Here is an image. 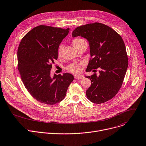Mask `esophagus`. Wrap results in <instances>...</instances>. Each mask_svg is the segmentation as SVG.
Instances as JSON below:
<instances>
[{"label":"esophagus","mask_w":146,"mask_h":146,"mask_svg":"<svg viewBox=\"0 0 146 146\" xmlns=\"http://www.w3.org/2000/svg\"><path fill=\"white\" fill-rule=\"evenodd\" d=\"M74 78L76 80H80V79L84 78V76L82 75H77V76H74Z\"/></svg>","instance_id":"obj_1"}]
</instances>
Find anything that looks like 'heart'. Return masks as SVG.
Returning a JSON list of instances; mask_svg holds the SVG:
<instances>
[{"label":"heart","mask_w":146,"mask_h":146,"mask_svg":"<svg viewBox=\"0 0 146 146\" xmlns=\"http://www.w3.org/2000/svg\"><path fill=\"white\" fill-rule=\"evenodd\" d=\"M84 41H85L84 39L80 38H77L74 39L72 41V44L74 46V47L76 49L79 45H80L82 43H83ZM63 49V45H60L59 46L58 50V55L59 57H60L62 55V50ZM67 69L69 72L74 73V74H77L80 73L81 71V66L78 63H72L70 64L68 67L67 68Z\"/></svg>","instance_id":"1"}]
</instances>
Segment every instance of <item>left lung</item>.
<instances>
[{
    "label": "left lung",
    "instance_id": "1",
    "mask_svg": "<svg viewBox=\"0 0 146 146\" xmlns=\"http://www.w3.org/2000/svg\"><path fill=\"white\" fill-rule=\"evenodd\" d=\"M72 36H81L89 42L91 59L86 72L100 69L98 76L96 73L86 76L91 82L86 91L87 98L97 104L111 100L120 90L128 66L122 38L109 26L97 22L77 27Z\"/></svg>",
    "mask_w": 146,
    "mask_h": 146
}]
</instances>
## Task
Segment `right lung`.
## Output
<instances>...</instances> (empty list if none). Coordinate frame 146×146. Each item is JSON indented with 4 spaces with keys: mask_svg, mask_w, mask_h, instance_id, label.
<instances>
[{
    "mask_svg": "<svg viewBox=\"0 0 146 146\" xmlns=\"http://www.w3.org/2000/svg\"><path fill=\"white\" fill-rule=\"evenodd\" d=\"M69 32V28L38 25L26 34L19 44L18 70L21 80L32 97L41 103L54 105L62 101L74 80L70 73L50 75L59 46Z\"/></svg>",
    "mask_w": 146,
    "mask_h": 146,
    "instance_id": "right-lung-1",
    "label": "right lung"
}]
</instances>
